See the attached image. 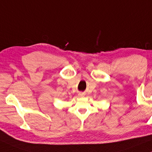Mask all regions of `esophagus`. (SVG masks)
Masks as SVG:
<instances>
[{"label":"esophagus","mask_w":152,"mask_h":152,"mask_svg":"<svg viewBox=\"0 0 152 152\" xmlns=\"http://www.w3.org/2000/svg\"><path fill=\"white\" fill-rule=\"evenodd\" d=\"M78 96L79 97H83L84 96V94L83 93H78Z\"/></svg>","instance_id":"esophagus-1"}]
</instances>
